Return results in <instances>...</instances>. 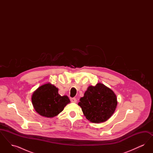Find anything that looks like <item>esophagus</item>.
I'll list each match as a JSON object with an SVG mask.
<instances>
[{"instance_id":"1","label":"esophagus","mask_w":153,"mask_h":153,"mask_svg":"<svg viewBox=\"0 0 153 153\" xmlns=\"http://www.w3.org/2000/svg\"><path fill=\"white\" fill-rule=\"evenodd\" d=\"M71 101L72 102H74V103H76L77 102L76 98H71Z\"/></svg>"}]
</instances>
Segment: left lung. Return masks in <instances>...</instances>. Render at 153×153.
<instances>
[{
	"label": "left lung",
	"instance_id": "1",
	"mask_svg": "<svg viewBox=\"0 0 153 153\" xmlns=\"http://www.w3.org/2000/svg\"><path fill=\"white\" fill-rule=\"evenodd\" d=\"M117 104V96L114 91L99 82L95 86L88 87L78 105L89 122L100 123L107 121L113 115Z\"/></svg>",
	"mask_w": 153,
	"mask_h": 153
}]
</instances>
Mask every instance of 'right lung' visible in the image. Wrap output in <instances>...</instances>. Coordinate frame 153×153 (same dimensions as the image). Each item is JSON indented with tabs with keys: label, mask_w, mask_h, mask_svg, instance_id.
<instances>
[{
	"label": "right lung",
	"mask_w": 153,
	"mask_h": 153,
	"mask_svg": "<svg viewBox=\"0 0 153 153\" xmlns=\"http://www.w3.org/2000/svg\"><path fill=\"white\" fill-rule=\"evenodd\" d=\"M58 92V88L50 82L36 89L32 95L31 101L38 114L42 117L51 118L63 111L71 101L67 96H61Z\"/></svg>",
	"instance_id": "obj_1"
}]
</instances>
